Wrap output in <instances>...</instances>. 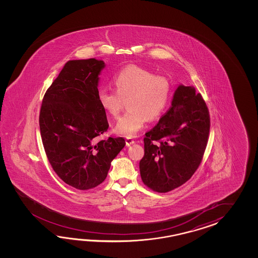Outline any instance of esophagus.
Returning <instances> with one entry per match:
<instances>
[{"label": "esophagus", "instance_id": "obj_1", "mask_svg": "<svg viewBox=\"0 0 258 258\" xmlns=\"http://www.w3.org/2000/svg\"><path fill=\"white\" fill-rule=\"evenodd\" d=\"M125 143H126V146L129 147V146H131V145L135 143V140L132 137H127L126 139H125Z\"/></svg>", "mask_w": 258, "mask_h": 258}]
</instances>
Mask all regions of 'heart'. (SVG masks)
<instances>
[{
	"mask_svg": "<svg viewBox=\"0 0 258 258\" xmlns=\"http://www.w3.org/2000/svg\"><path fill=\"white\" fill-rule=\"evenodd\" d=\"M115 90L100 88L98 100L110 116L118 117L127 100L125 112L116 123L115 132L134 137L142 129L147 119L154 121L163 114L171 97V84L167 77L156 76L141 66H128L113 77Z\"/></svg>",
	"mask_w": 258,
	"mask_h": 258,
	"instance_id": "heart-1",
	"label": "heart"
}]
</instances>
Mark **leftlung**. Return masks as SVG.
<instances>
[{"label":"left lung","instance_id":"left-lung-1","mask_svg":"<svg viewBox=\"0 0 258 258\" xmlns=\"http://www.w3.org/2000/svg\"><path fill=\"white\" fill-rule=\"evenodd\" d=\"M209 129V109L201 94L179 86L170 109L144 137L139 163L144 184L167 192L185 183L202 162Z\"/></svg>","mask_w":258,"mask_h":258}]
</instances>
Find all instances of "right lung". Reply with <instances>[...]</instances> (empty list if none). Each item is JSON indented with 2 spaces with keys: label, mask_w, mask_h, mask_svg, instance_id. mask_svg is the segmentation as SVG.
<instances>
[{
  "label": "right lung",
  "mask_w": 258,
  "mask_h": 258,
  "mask_svg": "<svg viewBox=\"0 0 258 258\" xmlns=\"http://www.w3.org/2000/svg\"><path fill=\"white\" fill-rule=\"evenodd\" d=\"M104 66L95 58L67 61L40 107V136L49 164L78 190L103 182L110 162L125 146L122 137L97 139L109 128L98 100L99 75Z\"/></svg>",
  "instance_id": "right-lung-1"
}]
</instances>
